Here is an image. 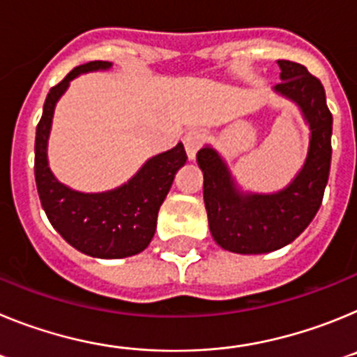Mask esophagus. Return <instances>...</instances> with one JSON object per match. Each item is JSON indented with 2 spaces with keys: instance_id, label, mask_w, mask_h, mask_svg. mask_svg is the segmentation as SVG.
Segmentation results:
<instances>
[{
  "instance_id": "obj_1",
  "label": "esophagus",
  "mask_w": 357,
  "mask_h": 357,
  "mask_svg": "<svg viewBox=\"0 0 357 357\" xmlns=\"http://www.w3.org/2000/svg\"><path fill=\"white\" fill-rule=\"evenodd\" d=\"M202 144H204V134L200 132H188L184 135V146H185V153H188L189 159H195L197 157V151L200 150Z\"/></svg>"
}]
</instances>
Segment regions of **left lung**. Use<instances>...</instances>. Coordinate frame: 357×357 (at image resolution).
Segmentation results:
<instances>
[{"mask_svg": "<svg viewBox=\"0 0 357 357\" xmlns=\"http://www.w3.org/2000/svg\"><path fill=\"white\" fill-rule=\"evenodd\" d=\"M277 64L282 82L275 91L298 103L311 127L307 159L295 181L280 193L243 197L213 148L197 153L211 234L220 247L236 254H266L298 238L320 209L329 181L333 114L326 89L305 66L291 61Z\"/></svg>", "mask_w": 357, "mask_h": 357, "instance_id": "1", "label": "left lung"}]
</instances>
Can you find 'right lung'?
<instances>
[{
    "instance_id": "obj_1",
    "label": "right lung",
    "mask_w": 357,
    "mask_h": 357,
    "mask_svg": "<svg viewBox=\"0 0 357 357\" xmlns=\"http://www.w3.org/2000/svg\"><path fill=\"white\" fill-rule=\"evenodd\" d=\"M107 68L110 64L105 61L77 66L50 89L36 132V184L50 223L71 247L91 257L119 259L139 254L150 245L155 234L159 207L188 155L178 143L172 150L151 157L128 184L102 195L77 193L56 181L46 159L56 100L80 73Z\"/></svg>"
}]
</instances>
